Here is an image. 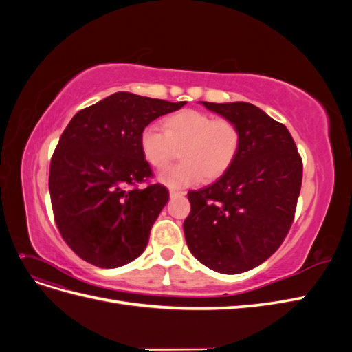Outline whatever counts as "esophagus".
Here are the masks:
<instances>
[{"label": "esophagus", "instance_id": "34e87169", "mask_svg": "<svg viewBox=\"0 0 352 352\" xmlns=\"http://www.w3.org/2000/svg\"><path fill=\"white\" fill-rule=\"evenodd\" d=\"M186 192L185 190H177V189H170V198H179L184 197Z\"/></svg>", "mask_w": 352, "mask_h": 352}]
</instances>
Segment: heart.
Listing matches in <instances>:
<instances>
[{"mask_svg": "<svg viewBox=\"0 0 352 352\" xmlns=\"http://www.w3.org/2000/svg\"><path fill=\"white\" fill-rule=\"evenodd\" d=\"M242 144L239 126L229 119L192 109L167 116L162 131L148 126L140 135L144 158L155 168L173 162L176 151L182 162L163 170L160 182L170 188H185L201 179L211 182L225 175L235 163Z\"/></svg>", "mask_w": 352, "mask_h": 352, "instance_id": "heart-1", "label": "heart"}]
</instances>
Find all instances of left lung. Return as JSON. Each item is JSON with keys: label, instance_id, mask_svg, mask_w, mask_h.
<instances>
[{"label": "left lung", "instance_id": "left-lung-1", "mask_svg": "<svg viewBox=\"0 0 352 352\" xmlns=\"http://www.w3.org/2000/svg\"><path fill=\"white\" fill-rule=\"evenodd\" d=\"M235 122L242 144L235 163L212 185L188 192L189 251L208 269L236 274L276 252L295 216L302 160L285 124L250 102H206Z\"/></svg>", "mask_w": 352, "mask_h": 352}]
</instances>
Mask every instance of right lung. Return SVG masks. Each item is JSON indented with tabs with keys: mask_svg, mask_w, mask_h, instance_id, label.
Returning a JSON list of instances; mask_svg holds the SVG:
<instances>
[{
	"mask_svg": "<svg viewBox=\"0 0 352 352\" xmlns=\"http://www.w3.org/2000/svg\"><path fill=\"white\" fill-rule=\"evenodd\" d=\"M185 104L116 92L73 116L51 158L50 195L61 236L82 260L114 269L146 248L168 190L138 186L153 176L140 135Z\"/></svg>",
	"mask_w": 352,
	"mask_h": 352,
	"instance_id": "obj_1",
	"label": "right lung"
}]
</instances>
